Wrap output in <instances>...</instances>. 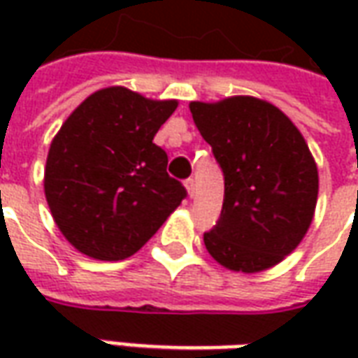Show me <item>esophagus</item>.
Segmentation results:
<instances>
[{"label": "esophagus", "mask_w": 358, "mask_h": 358, "mask_svg": "<svg viewBox=\"0 0 358 358\" xmlns=\"http://www.w3.org/2000/svg\"><path fill=\"white\" fill-rule=\"evenodd\" d=\"M184 186H186V189H187V195H189V197H194V195H195V182H194V178H187L186 182H184Z\"/></svg>", "instance_id": "34e87169"}]
</instances>
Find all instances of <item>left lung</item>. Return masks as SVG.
Returning a JSON list of instances; mask_svg holds the SVG:
<instances>
[{
    "instance_id": "left-lung-1",
    "label": "left lung",
    "mask_w": 358,
    "mask_h": 358,
    "mask_svg": "<svg viewBox=\"0 0 358 358\" xmlns=\"http://www.w3.org/2000/svg\"><path fill=\"white\" fill-rule=\"evenodd\" d=\"M189 110L224 172V203L205 248L234 272L272 268L315 217L318 169L307 141L278 107L251 95L192 101Z\"/></svg>"
}]
</instances>
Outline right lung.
<instances>
[{
  "label": "right lung",
  "instance_id": "1",
  "mask_svg": "<svg viewBox=\"0 0 358 358\" xmlns=\"http://www.w3.org/2000/svg\"><path fill=\"white\" fill-rule=\"evenodd\" d=\"M178 107L110 86L71 113L53 138L43 174L51 217L66 241L97 261L141 249L186 197L153 143Z\"/></svg>",
  "mask_w": 358,
  "mask_h": 358
}]
</instances>
